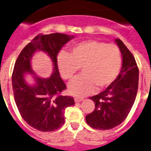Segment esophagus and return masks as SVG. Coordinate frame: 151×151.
I'll use <instances>...</instances> for the list:
<instances>
[{
    "mask_svg": "<svg viewBox=\"0 0 151 151\" xmlns=\"http://www.w3.org/2000/svg\"><path fill=\"white\" fill-rule=\"evenodd\" d=\"M83 98H80V97H76L75 98V101L76 102H80V101H83Z\"/></svg>",
    "mask_w": 151,
    "mask_h": 151,
    "instance_id": "34e87169",
    "label": "esophagus"
}]
</instances>
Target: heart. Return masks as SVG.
I'll return each mask as SVG.
<instances>
[{
	"mask_svg": "<svg viewBox=\"0 0 151 151\" xmlns=\"http://www.w3.org/2000/svg\"><path fill=\"white\" fill-rule=\"evenodd\" d=\"M121 54L113 44L90 40L75 45L71 52H61L57 57V67L62 78L70 79L83 68V76L68 85L70 94L86 96L110 85L117 77L121 67Z\"/></svg>",
	"mask_w": 151,
	"mask_h": 151,
	"instance_id": "heart-1",
	"label": "heart"
}]
</instances>
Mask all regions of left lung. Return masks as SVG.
Returning a JSON list of instances; mask_svg holds the SVG:
<instances>
[{
    "label": "left lung",
    "instance_id": "8db88e82",
    "mask_svg": "<svg viewBox=\"0 0 151 151\" xmlns=\"http://www.w3.org/2000/svg\"><path fill=\"white\" fill-rule=\"evenodd\" d=\"M122 55V68L116 79L107 88L90 99L95 109L86 116V121L94 129L108 130L125 120L137 94L139 68L135 57L123 42L115 39Z\"/></svg>",
    "mask_w": 151,
    "mask_h": 151
}]
</instances>
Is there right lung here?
Returning <instances> with one entry per match:
<instances>
[{
    "mask_svg": "<svg viewBox=\"0 0 151 151\" xmlns=\"http://www.w3.org/2000/svg\"><path fill=\"white\" fill-rule=\"evenodd\" d=\"M72 38L60 33L38 35L23 48L15 63L12 82L17 108L23 120L41 132L58 129L65 123V109L75 104L73 98L60 94L66 86L57 67L58 52ZM37 51L45 52L52 60L54 71L49 78L38 77L32 70L31 59ZM27 74L33 76L34 85L25 82Z\"/></svg>",
    "mask_w": 151,
    "mask_h": 151,
    "instance_id": "right-lung-1",
    "label": "right lung"
}]
</instances>
